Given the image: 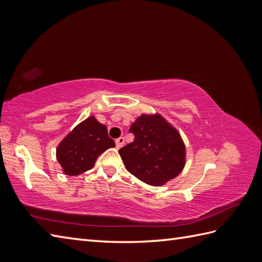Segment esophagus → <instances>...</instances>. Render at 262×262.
<instances>
[{"label": "esophagus", "instance_id": "1", "mask_svg": "<svg viewBox=\"0 0 262 262\" xmlns=\"http://www.w3.org/2000/svg\"><path fill=\"white\" fill-rule=\"evenodd\" d=\"M123 143H125V139H123L122 136L116 140V145H117L118 149H120V147L123 145Z\"/></svg>", "mask_w": 262, "mask_h": 262}]
</instances>
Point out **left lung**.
<instances>
[{
	"mask_svg": "<svg viewBox=\"0 0 262 262\" xmlns=\"http://www.w3.org/2000/svg\"><path fill=\"white\" fill-rule=\"evenodd\" d=\"M135 139L119 155L128 172L142 182L160 187L185 166V145L179 130L159 115H141L130 126Z\"/></svg>",
	"mask_w": 262,
	"mask_h": 262,
	"instance_id": "obj_1",
	"label": "left lung"
}]
</instances>
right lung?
<instances>
[{"label": "right lung", "mask_w": 262, "mask_h": 262, "mask_svg": "<svg viewBox=\"0 0 262 262\" xmlns=\"http://www.w3.org/2000/svg\"><path fill=\"white\" fill-rule=\"evenodd\" d=\"M115 146V141L107 135L106 126L98 122L95 116H90L60 141L56 158L64 174L77 177L93 168L98 157Z\"/></svg>", "instance_id": "obj_1"}]
</instances>
